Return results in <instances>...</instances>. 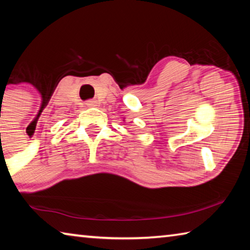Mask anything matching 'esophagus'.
<instances>
[{
    "label": "esophagus",
    "mask_w": 250,
    "mask_h": 250,
    "mask_svg": "<svg viewBox=\"0 0 250 250\" xmlns=\"http://www.w3.org/2000/svg\"><path fill=\"white\" fill-rule=\"evenodd\" d=\"M87 105H88V107H96L97 103H96L95 100H88L87 101Z\"/></svg>",
    "instance_id": "34e87169"
}]
</instances>
